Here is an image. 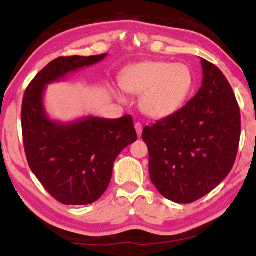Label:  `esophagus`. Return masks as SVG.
<instances>
[{
    "label": "esophagus",
    "mask_w": 256,
    "mask_h": 256,
    "mask_svg": "<svg viewBox=\"0 0 256 256\" xmlns=\"http://www.w3.org/2000/svg\"><path fill=\"white\" fill-rule=\"evenodd\" d=\"M134 128H136L138 136H140V134H142V131H143L142 124H140V122H136V124H134Z\"/></svg>",
    "instance_id": "esophagus-1"
}]
</instances>
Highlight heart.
I'll return each instance as SVG.
<instances>
[{"instance_id":"obj_1","label":"heart","mask_w":256,"mask_h":256,"mask_svg":"<svg viewBox=\"0 0 256 256\" xmlns=\"http://www.w3.org/2000/svg\"><path fill=\"white\" fill-rule=\"evenodd\" d=\"M122 89L140 96V110L162 119L182 108L194 86V74L185 64L146 61L128 67L120 79Z\"/></svg>"}]
</instances>
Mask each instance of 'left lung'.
I'll return each instance as SVG.
<instances>
[{"label":"left lung","mask_w":256,"mask_h":256,"mask_svg":"<svg viewBox=\"0 0 256 256\" xmlns=\"http://www.w3.org/2000/svg\"><path fill=\"white\" fill-rule=\"evenodd\" d=\"M198 92L167 118L146 126L149 176L164 198L192 204L230 173L238 150L240 113L230 83L216 64L201 58Z\"/></svg>","instance_id":"left-lung-1"}]
</instances>
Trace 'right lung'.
I'll use <instances>...</instances> for the list:
<instances>
[{
  "label": "right lung",
  "instance_id": "right-lung-1",
  "mask_svg": "<svg viewBox=\"0 0 256 256\" xmlns=\"http://www.w3.org/2000/svg\"><path fill=\"white\" fill-rule=\"evenodd\" d=\"M106 56L55 58L34 78L22 98V140L28 166L44 189L64 204L98 201L110 185L116 156L137 140L131 116H86L62 124L49 119L44 110L46 85Z\"/></svg>",
  "mask_w": 256,
  "mask_h": 256
}]
</instances>
